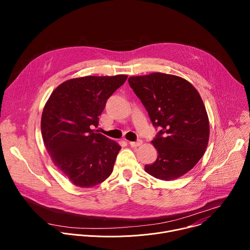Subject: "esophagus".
Here are the masks:
<instances>
[{"label":"esophagus","mask_w":250,"mask_h":250,"mask_svg":"<svg viewBox=\"0 0 250 250\" xmlns=\"http://www.w3.org/2000/svg\"><path fill=\"white\" fill-rule=\"evenodd\" d=\"M142 145V140H137V141H130L129 142V146L131 147H138Z\"/></svg>","instance_id":"obj_1"}]
</instances>
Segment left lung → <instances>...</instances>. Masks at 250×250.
<instances>
[{
	"label": "left lung",
	"instance_id": "left-lung-1",
	"mask_svg": "<svg viewBox=\"0 0 250 250\" xmlns=\"http://www.w3.org/2000/svg\"><path fill=\"white\" fill-rule=\"evenodd\" d=\"M130 88L140 99L154 126L151 144L157 159L145 170L163 181L189 172L203 157L209 137L208 117L196 88L186 79L160 72L130 76Z\"/></svg>",
	"mask_w": 250,
	"mask_h": 250
}]
</instances>
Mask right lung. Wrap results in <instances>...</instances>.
Wrapping results in <instances>:
<instances>
[{
    "instance_id": "add662e5",
    "label": "right lung",
    "mask_w": 250,
    "mask_h": 250,
    "mask_svg": "<svg viewBox=\"0 0 250 250\" xmlns=\"http://www.w3.org/2000/svg\"><path fill=\"white\" fill-rule=\"evenodd\" d=\"M127 75L69 79L51 93L42 115V134L53 164L73 185L92 188L108 178L121 146L95 127L106 100Z\"/></svg>"
}]
</instances>
